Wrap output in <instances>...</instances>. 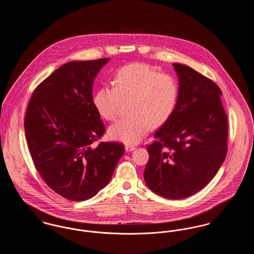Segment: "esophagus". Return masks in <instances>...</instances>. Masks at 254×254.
<instances>
[{
    "label": "esophagus",
    "mask_w": 254,
    "mask_h": 254,
    "mask_svg": "<svg viewBox=\"0 0 254 254\" xmlns=\"http://www.w3.org/2000/svg\"><path fill=\"white\" fill-rule=\"evenodd\" d=\"M125 148H126V151H127V152H130V151H133L136 147H135L134 145H126Z\"/></svg>",
    "instance_id": "34e87169"
}]
</instances>
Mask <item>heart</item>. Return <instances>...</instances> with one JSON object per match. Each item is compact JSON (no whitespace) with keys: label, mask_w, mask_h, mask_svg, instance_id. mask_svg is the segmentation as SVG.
<instances>
[{"label":"heart","mask_w":254,"mask_h":254,"mask_svg":"<svg viewBox=\"0 0 254 254\" xmlns=\"http://www.w3.org/2000/svg\"><path fill=\"white\" fill-rule=\"evenodd\" d=\"M180 86L177 79L160 73L155 66L135 63L115 74L113 86L98 89L93 102L98 112L109 121L117 118L122 103L128 101L130 116L109 127V136L127 145L140 142L149 127L165 124L177 107Z\"/></svg>","instance_id":"b5f03b06"}]
</instances>
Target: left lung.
<instances>
[{
	"mask_svg": "<svg viewBox=\"0 0 254 254\" xmlns=\"http://www.w3.org/2000/svg\"><path fill=\"white\" fill-rule=\"evenodd\" d=\"M172 65L180 86L178 104L146 147L144 178L154 193L183 199L204 189L225 161L228 117L214 82L186 64Z\"/></svg>",
	"mask_w": 254,
	"mask_h": 254,
	"instance_id": "8db88e82",
	"label": "left lung"
}]
</instances>
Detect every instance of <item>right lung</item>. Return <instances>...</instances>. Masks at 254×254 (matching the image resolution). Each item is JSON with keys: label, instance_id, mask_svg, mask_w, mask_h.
<instances>
[{"label": "right lung", "instance_id": "add662e5", "mask_svg": "<svg viewBox=\"0 0 254 254\" xmlns=\"http://www.w3.org/2000/svg\"><path fill=\"white\" fill-rule=\"evenodd\" d=\"M110 60L63 64L38 85L26 109L25 138L38 172L65 199L85 201L109 184L125 152L119 143L95 144L105 133L93 82Z\"/></svg>", "mask_w": 254, "mask_h": 254}]
</instances>
